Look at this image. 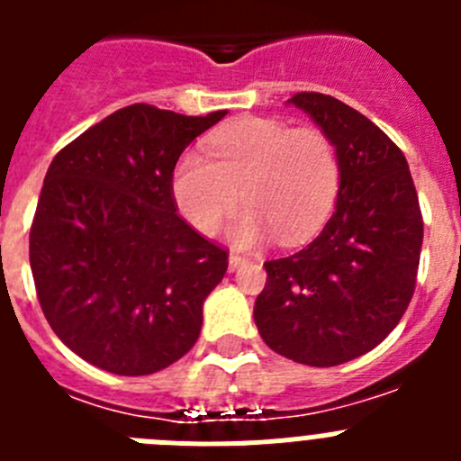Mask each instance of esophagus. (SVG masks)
I'll return each mask as SVG.
<instances>
[{"mask_svg": "<svg viewBox=\"0 0 461 461\" xmlns=\"http://www.w3.org/2000/svg\"><path fill=\"white\" fill-rule=\"evenodd\" d=\"M244 263H247V258H244V256H238V254L228 256V270L230 272H235L238 267H242Z\"/></svg>", "mask_w": 461, "mask_h": 461, "instance_id": "34e87169", "label": "esophagus"}]
</instances>
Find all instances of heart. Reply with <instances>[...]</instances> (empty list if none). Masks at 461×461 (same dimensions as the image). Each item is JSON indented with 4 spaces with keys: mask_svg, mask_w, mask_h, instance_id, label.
Wrapping results in <instances>:
<instances>
[{
    "mask_svg": "<svg viewBox=\"0 0 461 461\" xmlns=\"http://www.w3.org/2000/svg\"><path fill=\"white\" fill-rule=\"evenodd\" d=\"M207 153L186 149L173 168V198L182 217L203 235H217L238 210H249L230 228L238 247H256L272 235L295 244L330 217L339 191L335 142L319 126L270 117H247L207 138Z\"/></svg>",
    "mask_w": 461,
    "mask_h": 461,
    "instance_id": "1",
    "label": "heart"
}]
</instances>
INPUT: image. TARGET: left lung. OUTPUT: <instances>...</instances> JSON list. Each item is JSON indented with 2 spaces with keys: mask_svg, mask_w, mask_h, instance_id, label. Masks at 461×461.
Listing matches in <instances>:
<instances>
[{
  "mask_svg": "<svg viewBox=\"0 0 461 461\" xmlns=\"http://www.w3.org/2000/svg\"><path fill=\"white\" fill-rule=\"evenodd\" d=\"M288 104L335 142L339 191L319 238L266 263L254 321L279 356L335 367L372 351L404 316L420 263V203L406 157L372 120L319 92Z\"/></svg>",
  "mask_w": 461,
  "mask_h": 461,
  "instance_id": "obj_1",
  "label": "left lung"
}]
</instances>
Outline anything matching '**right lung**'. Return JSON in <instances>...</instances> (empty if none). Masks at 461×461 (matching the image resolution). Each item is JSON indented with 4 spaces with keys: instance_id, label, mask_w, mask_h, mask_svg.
<instances>
[{
    "instance_id": "right-lung-1",
    "label": "right lung",
    "mask_w": 461,
    "mask_h": 461,
    "mask_svg": "<svg viewBox=\"0 0 461 461\" xmlns=\"http://www.w3.org/2000/svg\"><path fill=\"white\" fill-rule=\"evenodd\" d=\"M226 110L186 117L133 104L52 158L30 230L36 295L55 335L120 376L191 351L228 251L177 214L173 168Z\"/></svg>"
}]
</instances>
